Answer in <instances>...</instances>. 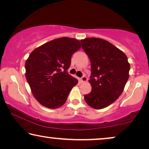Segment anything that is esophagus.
<instances>
[{
  "label": "esophagus",
  "instance_id": "obj_1",
  "mask_svg": "<svg viewBox=\"0 0 149 149\" xmlns=\"http://www.w3.org/2000/svg\"><path fill=\"white\" fill-rule=\"evenodd\" d=\"M87 81V77L85 76V75H84V76H82V77L81 78V81L82 83Z\"/></svg>",
  "mask_w": 149,
  "mask_h": 149
}]
</instances>
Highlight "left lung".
<instances>
[{"instance_id":"left-lung-1","label":"left lung","mask_w":149,"mask_h":149,"mask_svg":"<svg viewBox=\"0 0 149 149\" xmlns=\"http://www.w3.org/2000/svg\"><path fill=\"white\" fill-rule=\"evenodd\" d=\"M80 42L91 64L89 81L92 90L84 99L91 107L102 109L122 93L129 78L130 65L122 51L104 39L91 37Z\"/></svg>"}]
</instances>
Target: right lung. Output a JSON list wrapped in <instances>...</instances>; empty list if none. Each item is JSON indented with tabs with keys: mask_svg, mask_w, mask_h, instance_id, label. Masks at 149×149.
Listing matches in <instances>:
<instances>
[{
	"mask_svg": "<svg viewBox=\"0 0 149 149\" xmlns=\"http://www.w3.org/2000/svg\"><path fill=\"white\" fill-rule=\"evenodd\" d=\"M81 48L79 41L61 37L33 51L25 64L26 77L40 104L49 108L62 107L78 81L68 72L72 56Z\"/></svg>",
	"mask_w": 149,
	"mask_h": 149,
	"instance_id": "1",
	"label": "right lung"
}]
</instances>
